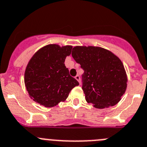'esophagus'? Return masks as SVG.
I'll return each mask as SVG.
<instances>
[{"instance_id": "1", "label": "esophagus", "mask_w": 147, "mask_h": 147, "mask_svg": "<svg viewBox=\"0 0 147 147\" xmlns=\"http://www.w3.org/2000/svg\"><path fill=\"white\" fill-rule=\"evenodd\" d=\"M75 79H76V80L78 81L79 82V84H81V79H80V76H79V75H76V76H75Z\"/></svg>"}]
</instances>
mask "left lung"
Here are the masks:
<instances>
[{"label": "left lung", "mask_w": 147, "mask_h": 147, "mask_svg": "<svg viewBox=\"0 0 147 147\" xmlns=\"http://www.w3.org/2000/svg\"><path fill=\"white\" fill-rule=\"evenodd\" d=\"M72 57L84 70L82 90L87 103L97 109L116 105L125 92L127 78L122 61L101 47H75Z\"/></svg>", "instance_id": "left-lung-1"}]
</instances>
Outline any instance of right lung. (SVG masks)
Here are the masks:
<instances>
[{"label":"right lung","mask_w":147,"mask_h":147,"mask_svg":"<svg viewBox=\"0 0 147 147\" xmlns=\"http://www.w3.org/2000/svg\"><path fill=\"white\" fill-rule=\"evenodd\" d=\"M72 47L49 44L35 53L25 72V84L30 97L45 107H53L68 98L79 82L70 76L65 60Z\"/></svg>","instance_id":"add662e5"}]
</instances>
